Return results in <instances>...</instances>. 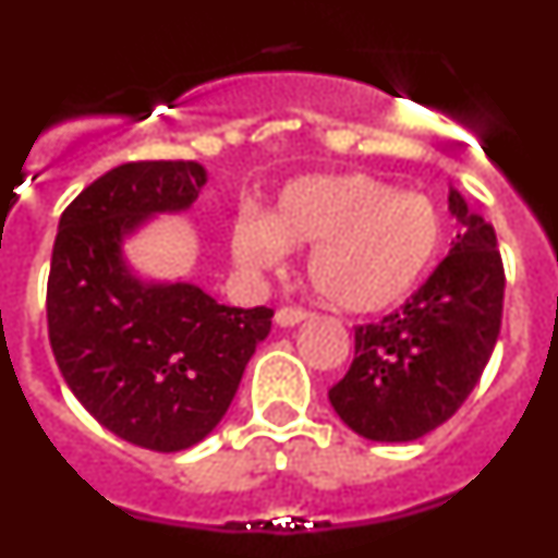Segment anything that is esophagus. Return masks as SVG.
<instances>
[{"instance_id": "34e87169", "label": "esophagus", "mask_w": 558, "mask_h": 558, "mask_svg": "<svg viewBox=\"0 0 558 558\" xmlns=\"http://www.w3.org/2000/svg\"><path fill=\"white\" fill-rule=\"evenodd\" d=\"M304 318H310L307 310L302 307H279L276 310V324L279 327H295V324H302Z\"/></svg>"}]
</instances>
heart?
<instances>
[{
    "label": "heart",
    "mask_w": 558,
    "mask_h": 558,
    "mask_svg": "<svg viewBox=\"0 0 558 558\" xmlns=\"http://www.w3.org/2000/svg\"><path fill=\"white\" fill-rule=\"evenodd\" d=\"M284 245H313L307 279L324 302L377 313L422 284L445 248V218L427 195L372 175H315L282 190L270 218L240 215L234 251L270 265Z\"/></svg>",
    "instance_id": "1"
}]
</instances>
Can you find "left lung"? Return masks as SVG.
<instances>
[{"mask_svg":"<svg viewBox=\"0 0 558 558\" xmlns=\"http://www.w3.org/2000/svg\"><path fill=\"white\" fill-rule=\"evenodd\" d=\"M463 223L427 282L377 324L354 327V360L329 402L372 441H413L445 425L477 386L500 335L502 270L497 236L450 190Z\"/></svg>","mask_w":558,"mask_h":558,"instance_id":"obj_1","label":"left lung"}]
</instances>
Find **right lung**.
Segmentation results:
<instances>
[{
    "instance_id": "obj_1",
    "label": "right lung",
    "mask_w": 558,
    "mask_h": 558,
    "mask_svg": "<svg viewBox=\"0 0 558 558\" xmlns=\"http://www.w3.org/2000/svg\"><path fill=\"white\" fill-rule=\"evenodd\" d=\"M198 161H128L63 209L47 279V329L66 386L136 447L179 452L229 411L274 310L226 307L195 284H142L122 236L147 215L186 209Z\"/></svg>"
}]
</instances>
